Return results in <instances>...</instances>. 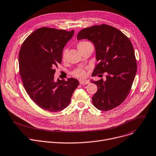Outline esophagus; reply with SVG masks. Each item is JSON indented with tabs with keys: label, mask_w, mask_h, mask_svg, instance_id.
<instances>
[{
	"label": "esophagus",
	"mask_w": 156,
	"mask_h": 156,
	"mask_svg": "<svg viewBox=\"0 0 156 156\" xmlns=\"http://www.w3.org/2000/svg\"><path fill=\"white\" fill-rule=\"evenodd\" d=\"M80 83L82 85H84V84H88L90 83L89 80H80Z\"/></svg>",
	"instance_id": "34e87169"
}]
</instances>
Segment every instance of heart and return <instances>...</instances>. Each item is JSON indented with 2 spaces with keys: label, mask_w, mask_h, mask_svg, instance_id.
<instances>
[{
  "label": "heart",
  "mask_w": 156,
  "mask_h": 156,
  "mask_svg": "<svg viewBox=\"0 0 156 156\" xmlns=\"http://www.w3.org/2000/svg\"><path fill=\"white\" fill-rule=\"evenodd\" d=\"M89 44H90V42L87 41H80L79 43L77 45V47L79 50V51H81L83 48L85 47L87 45H88ZM67 49L65 48L63 51V54H62V58L63 60H65L66 58V53H67ZM73 75L78 78H83L84 76H86V72L84 71V69L83 68H77L76 69H75L73 72Z\"/></svg>",
  "instance_id": "obj_1"
}]
</instances>
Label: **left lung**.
Masks as SVG:
<instances>
[{
	"instance_id": "left-lung-1",
	"label": "left lung",
	"mask_w": 156,
	"mask_h": 156,
	"mask_svg": "<svg viewBox=\"0 0 156 156\" xmlns=\"http://www.w3.org/2000/svg\"><path fill=\"white\" fill-rule=\"evenodd\" d=\"M87 39L95 46L96 65L93 76L106 73V80L101 78L91 81L98 91L92 97L93 105L107 111L119 106L131 90L137 72V63L133 46L129 38L111 25L101 24L82 29L77 40Z\"/></svg>"
}]
</instances>
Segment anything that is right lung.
I'll list each match as a JSON object with an SVG mask.
<instances>
[{
  "mask_svg": "<svg viewBox=\"0 0 156 156\" xmlns=\"http://www.w3.org/2000/svg\"><path fill=\"white\" fill-rule=\"evenodd\" d=\"M73 34L74 30L41 27L28 37L20 48L19 73L23 87L31 100L44 110L58 112L66 108L79 85L75 78L54 79L63 48Z\"/></svg>",
  "mask_w": 156,
  "mask_h": 156,
  "instance_id": "add662e5",
  "label": "right lung"
}]
</instances>
